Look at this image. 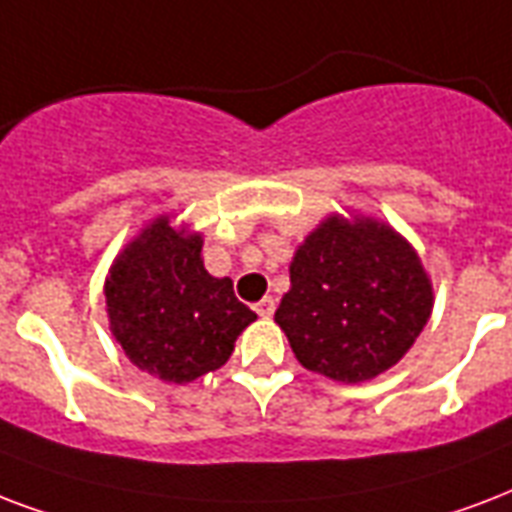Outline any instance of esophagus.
<instances>
[{
  "instance_id": "34e87169",
  "label": "esophagus",
  "mask_w": 512,
  "mask_h": 512,
  "mask_svg": "<svg viewBox=\"0 0 512 512\" xmlns=\"http://www.w3.org/2000/svg\"><path fill=\"white\" fill-rule=\"evenodd\" d=\"M273 308H276V303H273V298H263V300H257V303H255L257 317H263V319L271 317Z\"/></svg>"
}]
</instances>
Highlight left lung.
Listing matches in <instances>:
<instances>
[{"instance_id": "obj_1", "label": "left lung", "mask_w": 512, "mask_h": 512, "mask_svg": "<svg viewBox=\"0 0 512 512\" xmlns=\"http://www.w3.org/2000/svg\"><path fill=\"white\" fill-rule=\"evenodd\" d=\"M432 306V279L411 241L376 217L327 214L295 249L273 319L303 368L360 384L403 360Z\"/></svg>"}]
</instances>
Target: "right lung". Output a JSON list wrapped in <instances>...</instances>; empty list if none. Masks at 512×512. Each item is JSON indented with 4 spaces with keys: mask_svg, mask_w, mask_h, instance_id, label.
<instances>
[{
    "mask_svg": "<svg viewBox=\"0 0 512 512\" xmlns=\"http://www.w3.org/2000/svg\"><path fill=\"white\" fill-rule=\"evenodd\" d=\"M201 252L198 230L161 214L117 252L104 282L115 343L166 384H190L222 368L257 319L233 295L228 276L206 271Z\"/></svg>",
    "mask_w": 512,
    "mask_h": 512,
    "instance_id": "obj_1",
    "label": "right lung"
}]
</instances>
